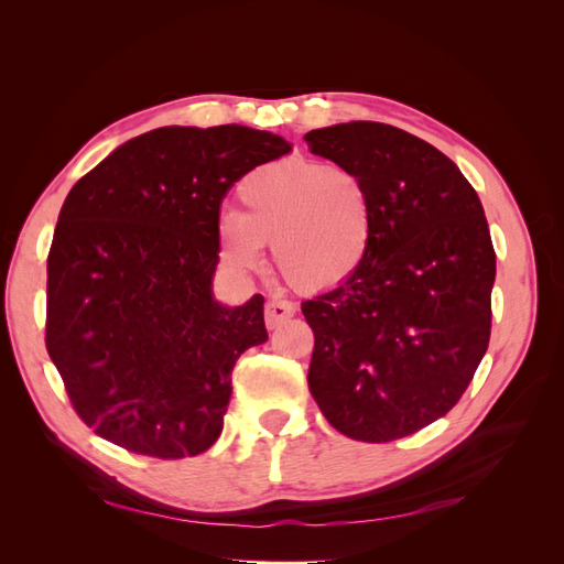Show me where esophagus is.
<instances>
[{"mask_svg": "<svg viewBox=\"0 0 564 564\" xmlns=\"http://www.w3.org/2000/svg\"><path fill=\"white\" fill-rule=\"evenodd\" d=\"M294 313H296V305L294 303H289L284 299H270L265 303V324H268V329L280 327V324L286 322Z\"/></svg>", "mask_w": 564, "mask_h": 564, "instance_id": "1", "label": "esophagus"}]
</instances>
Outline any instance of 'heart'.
<instances>
[{
  "mask_svg": "<svg viewBox=\"0 0 564 564\" xmlns=\"http://www.w3.org/2000/svg\"><path fill=\"white\" fill-rule=\"evenodd\" d=\"M245 212L216 224L220 261L249 272L263 265L265 242L282 278L299 292L346 284L373 242V202L350 166L292 158L253 169L237 187Z\"/></svg>",
  "mask_w": 564,
  "mask_h": 564,
  "instance_id": "heart-1",
  "label": "heart"
}]
</instances>
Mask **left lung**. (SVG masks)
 Listing matches in <instances>:
<instances>
[{
	"mask_svg": "<svg viewBox=\"0 0 564 564\" xmlns=\"http://www.w3.org/2000/svg\"><path fill=\"white\" fill-rule=\"evenodd\" d=\"M305 141L355 169L373 202L365 265L301 305L311 392L338 433L406 437L449 412L487 352L497 253L485 209L447 155L398 127L334 124Z\"/></svg>",
	"mask_w": 564,
	"mask_h": 564,
	"instance_id": "left-lung-1",
	"label": "left lung"
}]
</instances>
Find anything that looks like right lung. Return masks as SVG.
<instances>
[{
	"instance_id": "1",
	"label": "right lung",
	"mask_w": 564,
	"mask_h": 564,
	"mask_svg": "<svg viewBox=\"0 0 564 564\" xmlns=\"http://www.w3.org/2000/svg\"><path fill=\"white\" fill-rule=\"evenodd\" d=\"M286 152L240 124L162 127L67 193L46 259V350L96 435L155 458L218 440L237 357L268 340L261 294L237 308L214 299L220 202Z\"/></svg>"
}]
</instances>
